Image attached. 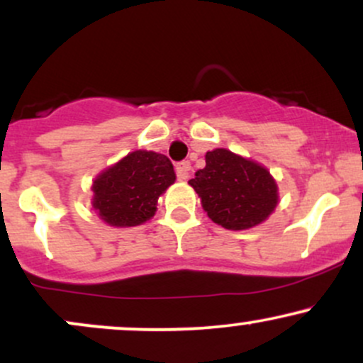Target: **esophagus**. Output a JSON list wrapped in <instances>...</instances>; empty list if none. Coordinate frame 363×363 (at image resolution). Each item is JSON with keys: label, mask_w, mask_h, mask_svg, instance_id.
<instances>
[{"label": "esophagus", "mask_w": 363, "mask_h": 363, "mask_svg": "<svg viewBox=\"0 0 363 363\" xmlns=\"http://www.w3.org/2000/svg\"><path fill=\"white\" fill-rule=\"evenodd\" d=\"M189 170H191L189 162H187V160L179 162V164L176 165V174H177L179 181H186V179L189 177Z\"/></svg>", "instance_id": "obj_1"}]
</instances>
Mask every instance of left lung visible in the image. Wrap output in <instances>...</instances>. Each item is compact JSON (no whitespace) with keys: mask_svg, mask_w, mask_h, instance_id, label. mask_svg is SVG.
<instances>
[{"mask_svg":"<svg viewBox=\"0 0 363 363\" xmlns=\"http://www.w3.org/2000/svg\"><path fill=\"white\" fill-rule=\"evenodd\" d=\"M206 167L189 184L215 223L245 230L264 222L278 203V187L264 167L225 148L206 153Z\"/></svg>","mask_w":363,"mask_h":363,"instance_id":"8db88e82","label":"left lung"}]
</instances>
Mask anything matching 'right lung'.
<instances>
[{
	"mask_svg": "<svg viewBox=\"0 0 363 363\" xmlns=\"http://www.w3.org/2000/svg\"><path fill=\"white\" fill-rule=\"evenodd\" d=\"M174 181L167 157L136 150L95 179L94 208L112 227H135L155 215L158 196Z\"/></svg>",
	"mask_w": 363,
	"mask_h": 363,
	"instance_id": "add662e5",
	"label": "right lung"
}]
</instances>
